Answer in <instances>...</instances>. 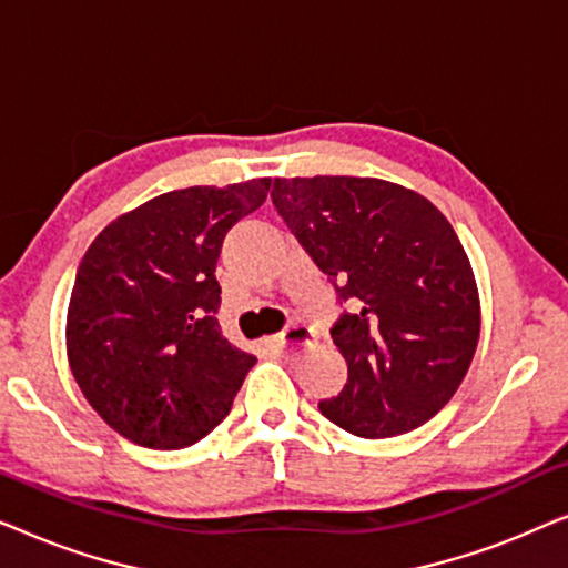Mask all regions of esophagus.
Returning a JSON list of instances; mask_svg holds the SVG:
<instances>
[{
    "instance_id": "34e87169",
    "label": "esophagus",
    "mask_w": 568,
    "mask_h": 568,
    "mask_svg": "<svg viewBox=\"0 0 568 568\" xmlns=\"http://www.w3.org/2000/svg\"><path fill=\"white\" fill-rule=\"evenodd\" d=\"M271 346L276 348V352L282 354H292V352H305L315 344V333L307 328V325H292L290 331H284L282 336L271 338L268 341Z\"/></svg>"
}]
</instances>
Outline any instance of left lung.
Returning <instances> with one entry per match:
<instances>
[{
	"label": "left lung",
	"mask_w": 568,
	"mask_h": 568,
	"mask_svg": "<svg viewBox=\"0 0 568 568\" xmlns=\"http://www.w3.org/2000/svg\"><path fill=\"white\" fill-rule=\"evenodd\" d=\"M271 199L352 307L331 331L348 377L323 416L364 439L437 416L480 336L476 274L447 216L379 178H274Z\"/></svg>",
	"instance_id": "left-lung-1"
}]
</instances>
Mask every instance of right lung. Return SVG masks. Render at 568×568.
Wrapping results in <instances>:
<instances>
[{"label": "right lung", "mask_w": 568, "mask_h": 568, "mask_svg": "<svg viewBox=\"0 0 568 568\" xmlns=\"http://www.w3.org/2000/svg\"><path fill=\"white\" fill-rule=\"evenodd\" d=\"M271 178L191 185L115 216L84 253L67 310V359L98 416L134 445L183 449L230 414L255 356L216 323V258Z\"/></svg>", "instance_id": "1"}]
</instances>
